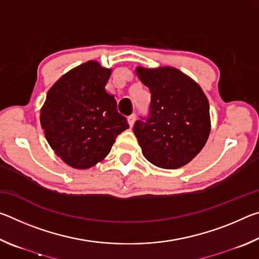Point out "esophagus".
I'll return each mask as SVG.
<instances>
[{"instance_id": "esophagus-1", "label": "esophagus", "mask_w": 259, "mask_h": 259, "mask_svg": "<svg viewBox=\"0 0 259 259\" xmlns=\"http://www.w3.org/2000/svg\"><path fill=\"white\" fill-rule=\"evenodd\" d=\"M135 121H136V114H131V115L128 117V122L130 126H133L135 124Z\"/></svg>"}]
</instances>
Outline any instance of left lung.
<instances>
[{"mask_svg": "<svg viewBox=\"0 0 259 259\" xmlns=\"http://www.w3.org/2000/svg\"><path fill=\"white\" fill-rule=\"evenodd\" d=\"M136 73L151 93L150 115L134 125L143 154L159 168H181L208 140V99L198 83L177 68L137 67Z\"/></svg>", "mask_w": 259, "mask_h": 259, "instance_id": "left-lung-1", "label": "left lung"}]
</instances>
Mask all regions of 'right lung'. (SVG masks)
<instances>
[{"instance_id":"obj_1","label":"right lung","mask_w":259,"mask_h":259,"mask_svg":"<svg viewBox=\"0 0 259 259\" xmlns=\"http://www.w3.org/2000/svg\"><path fill=\"white\" fill-rule=\"evenodd\" d=\"M112 69L89 60L64 74L48 91L40 121L52 150L65 163L88 169L104 160L117 135L129 128L105 85Z\"/></svg>"}]
</instances>
